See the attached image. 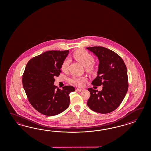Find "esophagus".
Wrapping results in <instances>:
<instances>
[{"instance_id": "34e87169", "label": "esophagus", "mask_w": 151, "mask_h": 151, "mask_svg": "<svg viewBox=\"0 0 151 151\" xmlns=\"http://www.w3.org/2000/svg\"><path fill=\"white\" fill-rule=\"evenodd\" d=\"M76 90L78 92H81L82 91H83V88H78L77 89H76Z\"/></svg>"}]
</instances>
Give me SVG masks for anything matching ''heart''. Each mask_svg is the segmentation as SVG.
I'll use <instances>...</instances> for the list:
<instances>
[{
  "label": "heart",
  "instance_id": "1",
  "mask_svg": "<svg viewBox=\"0 0 151 151\" xmlns=\"http://www.w3.org/2000/svg\"><path fill=\"white\" fill-rule=\"evenodd\" d=\"M73 57L74 59L77 60L79 63H80L86 67V69L89 72H93L95 71L96 68L93 64L94 58L91 54L87 52L86 51L80 49L76 51L73 54ZM70 63V60L68 59L65 60L63 64L61 65V70L65 72L68 70V66ZM87 80V78L85 76H81V77H77V76H73L71 78L70 81L74 85L78 86H82Z\"/></svg>",
  "mask_w": 151,
  "mask_h": 151
}]
</instances>
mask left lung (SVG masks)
<instances>
[{"label":"left lung","instance_id":"obj_1","mask_svg":"<svg viewBox=\"0 0 151 151\" xmlns=\"http://www.w3.org/2000/svg\"><path fill=\"white\" fill-rule=\"evenodd\" d=\"M99 60L97 76L92 85H102L97 91L88 88L90 97L87 101L91 110L107 114L116 110L124 99L128 90L127 70L124 60L114 51L102 46L86 47Z\"/></svg>","mask_w":151,"mask_h":151}]
</instances>
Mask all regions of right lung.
Returning <instances> with one entry per match:
<instances>
[{
    "instance_id": "add662e5",
    "label": "right lung",
    "mask_w": 151,
    "mask_h": 151,
    "mask_svg": "<svg viewBox=\"0 0 151 151\" xmlns=\"http://www.w3.org/2000/svg\"><path fill=\"white\" fill-rule=\"evenodd\" d=\"M69 50L48 51L34 57L27 63L23 75V85L29 101L38 112L55 116L66 110L70 104L72 86L60 90L54 85L55 76L61 73V65Z\"/></svg>"
}]
</instances>
